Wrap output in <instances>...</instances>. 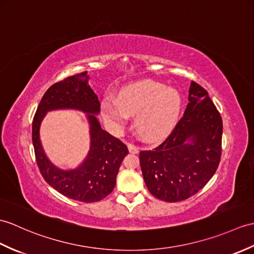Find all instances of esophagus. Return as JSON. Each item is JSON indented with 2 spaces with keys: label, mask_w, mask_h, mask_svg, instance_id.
<instances>
[{
  "label": "esophagus",
  "mask_w": 254,
  "mask_h": 254,
  "mask_svg": "<svg viewBox=\"0 0 254 254\" xmlns=\"http://www.w3.org/2000/svg\"><path fill=\"white\" fill-rule=\"evenodd\" d=\"M127 148H128L129 152H132V154H137V152H138V147L135 146L132 143H128L127 144Z\"/></svg>",
  "instance_id": "34e87169"
}]
</instances>
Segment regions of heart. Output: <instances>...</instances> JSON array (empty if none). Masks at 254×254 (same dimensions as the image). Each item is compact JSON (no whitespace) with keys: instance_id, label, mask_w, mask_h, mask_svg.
Returning a JSON list of instances; mask_svg holds the SVG:
<instances>
[{"instance_id":"1","label":"heart","mask_w":254,"mask_h":254,"mask_svg":"<svg viewBox=\"0 0 254 254\" xmlns=\"http://www.w3.org/2000/svg\"><path fill=\"white\" fill-rule=\"evenodd\" d=\"M102 114L114 127L120 128L129 116L135 115L134 126L146 140L166 136L179 120L182 96L178 90L155 81H141L128 85L119 97L106 96Z\"/></svg>"}]
</instances>
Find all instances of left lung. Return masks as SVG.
Returning <instances> with one entry per match:
<instances>
[{"instance_id":"left-lung-1","label":"left lung","mask_w":254,"mask_h":254,"mask_svg":"<svg viewBox=\"0 0 254 254\" xmlns=\"http://www.w3.org/2000/svg\"><path fill=\"white\" fill-rule=\"evenodd\" d=\"M187 107L162 143L139 152L145 184L168 202L193 196L214 175L222 155V117L207 90L191 81Z\"/></svg>"}]
</instances>
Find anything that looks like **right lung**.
Segmentation results:
<instances>
[{
    "mask_svg": "<svg viewBox=\"0 0 254 254\" xmlns=\"http://www.w3.org/2000/svg\"><path fill=\"white\" fill-rule=\"evenodd\" d=\"M87 71L67 76L50 86L38 106L32 121V143L41 174L55 190L81 202H95L114 190L121 162L127 155L126 144L100 127L95 115L100 103L88 85ZM71 108L88 113L91 149L85 162L70 171L57 169L46 158L39 141V125L47 111Z\"/></svg>",
    "mask_w": 254,
    "mask_h": 254,
    "instance_id": "1",
    "label": "right lung"
}]
</instances>
